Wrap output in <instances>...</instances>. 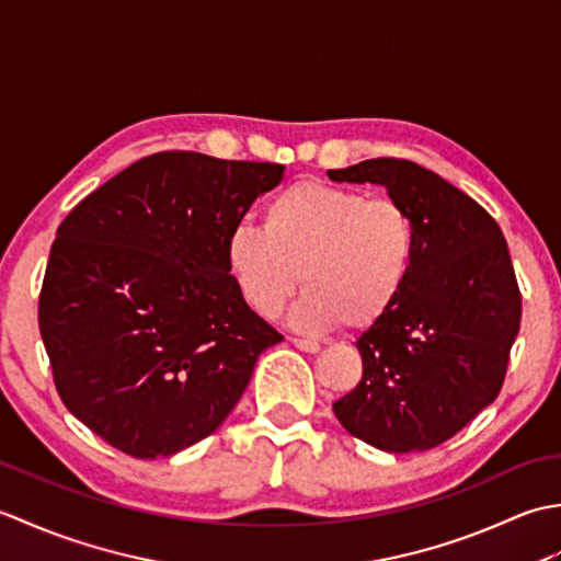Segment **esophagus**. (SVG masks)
<instances>
[{
    "instance_id": "1",
    "label": "esophagus",
    "mask_w": 561,
    "mask_h": 561,
    "mask_svg": "<svg viewBox=\"0 0 561 561\" xmlns=\"http://www.w3.org/2000/svg\"><path fill=\"white\" fill-rule=\"evenodd\" d=\"M291 344L296 350H301L306 354H318L320 352V344L313 340H301V337H291Z\"/></svg>"
}]
</instances>
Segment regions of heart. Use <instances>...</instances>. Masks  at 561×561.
Listing matches in <instances>:
<instances>
[{"instance_id":"1","label":"heart","mask_w":561,"mask_h":561,"mask_svg":"<svg viewBox=\"0 0 561 561\" xmlns=\"http://www.w3.org/2000/svg\"><path fill=\"white\" fill-rule=\"evenodd\" d=\"M414 257L416 226L398 199L318 181L284 187L262 211V229L241 224L226 238L241 299L272 320L301 282L291 325L313 335L378 323L408 287Z\"/></svg>"}]
</instances>
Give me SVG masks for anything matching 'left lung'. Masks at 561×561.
<instances>
[{"label": "left lung", "mask_w": 561, "mask_h": 561, "mask_svg": "<svg viewBox=\"0 0 561 561\" xmlns=\"http://www.w3.org/2000/svg\"><path fill=\"white\" fill-rule=\"evenodd\" d=\"M328 175L383 185L416 226L408 287L356 340L362 380L332 410L374 448H434L470 424L504 386L520 328L506 238L490 211L414 161L368 159Z\"/></svg>", "instance_id": "left-lung-1"}]
</instances>
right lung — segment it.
<instances>
[{
  "label": "right lung",
  "instance_id": "right-lung-1",
  "mask_svg": "<svg viewBox=\"0 0 561 561\" xmlns=\"http://www.w3.org/2000/svg\"><path fill=\"white\" fill-rule=\"evenodd\" d=\"M284 165L159 151L59 224L38 325L65 408L133 458L173 456L236 408L282 335L241 299L226 238Z\"/></svg>",
  "mask_w": 561,
  "mask_h": 561
}]
</instances>
